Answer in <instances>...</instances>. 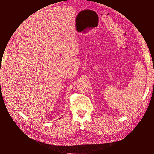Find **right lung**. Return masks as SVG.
<instances>
[{
    "instance_id": "right-lung-1",
    "label": "right lung",
    "mask_w": 154,
    "mask_h": 154,
    "mask_svg": "<svg viewBox=\"0 0 154 154\" xmlns=\"http://www.w3.org/2000/svg\"><path fill=\"white\" fill-rule=\"evenodd\" d=\"M60 118H61V117H60V118H59V119H60Z\"/></svg>"
}]
</instances>
